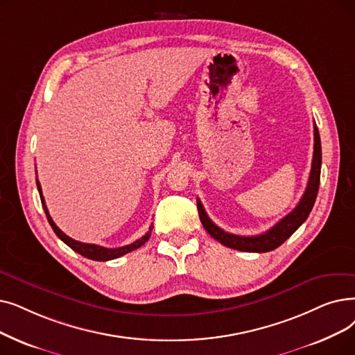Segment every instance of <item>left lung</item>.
<instances>
[{
	"instance_id": "left-lung-1",
	"label": "left lung",
	"mask_w": 355,
	"mask_h": 355,
	"mask_svg": "<svg viewBox=\"0 0 355 355\" xmlns=\"http://www.w3.org/2000/svg\"><path fill=\"white\" fill-rule=\"evenodd\" d=\"M313 136H315V145H313V159H312V169L309 181H307V187L304 190V194L302 196L299 205L293 209L287 216L275 223L267 232L257 235V236H239L234 234H227L219 226H216L210 219L202 205V202L197 198V210L200 220H202L207 234L219 241L222 245L229 246L232 250L243 251V252H268L272 251L288 239L296 230L300 227V225L307 219V216L311 214L312 207L315 205V200L319 190V181H320V165H322V148H320V136L319 130L315 125L313 128Z\"/></svg>"
}]
</instances>
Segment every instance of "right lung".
Segmentation results:
<instances>
[{
	"instance_id": "obj_1",
	"label": "right lung",
	"mask_w": 355,
	"mask_h": 355,
	"mask_svg": "<svg viewBox=\"0 0 355 355\" xmlns=\"http://www.w3.org/2000/svg\"><path fill=\"white\" fill-rule=\"evenodd\" d=\"M36 184H37V190H39V194H40V200H42V206H43V210L46 213V218H48L49 220V225L52 226L53 232L58 235V238L60 241H64L71 250H73L75 252L81 254L83 257L88 258V259H94V261H110V259H116L121 255H125L128 252H132L137 248H141V246L149 239L150 236V230H152V225L149 227V230L146 232V235H144L141 239L135 241L133 243H129V245H125V246H120V248H104V246H100V245H94V243H84V242H80V241H75L72 238H69L68 235H65L62 230H60L55 222L52 220L51 214H49V210L48 207H46V203H44V198H43V194H42V187H40V182L39 180L36 178Z\"/></svg>"
}]
</instances>
